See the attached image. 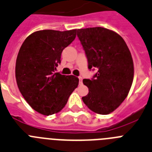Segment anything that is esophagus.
<instances>
[{"label": "esophagus", "mask_w": 152, "mask_h": 152, "mask_svg": "<svg viewBox=\"0 0 152 152\" xmlns=\"http://www.w3.org/2000/svg\"><path fill=\"white\" fill-rule=\"evenodd\" d=\"M78 79H79V84H82V77H78Z\"/></svg>", "instance_id": "obj_1"}]
</instances>
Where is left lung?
Listing matches in <instances>:
<instances>
[{
  "label": "left lung",
  "mask_w": 152,
  "mask_h": 152,
  "mask_svg": "<svg viewBox=\"0 0 152 152\" xmlns=\"http://www.w3.org/2000/svg\"><path fill=\"white\" fill-rule=\"evenodd\" d=\"M91 79H84L88 94L82 97L89 109L100 115L115 111L128 96L134 77L132 54L124 39L113 31L96 28L77 29Z\"/></svg>",
  "instance_id": "left-lung-1"
}]
</instances>
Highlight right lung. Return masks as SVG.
Instances as JSON below:
<instances>
[{"label": "right lung", "instance_id": "add662e5", "mask_svg": "<svg viewBox=\"0 0 152 152\" xmlns=\"http://www.w3.org/2000/svg\"><path fill=\"white\" fill-rule=\"evenodd\" d=\"M76 31L34 32L19 50L15 67L18 88L29 105L42 115L59 112L78 85L77 77L55 73L62 51L75 40Z\"/></svg>", "mask_w": 152, "mask_h": 152}]
</instances>
